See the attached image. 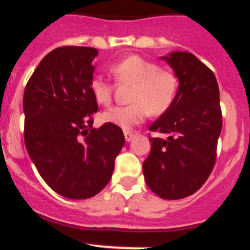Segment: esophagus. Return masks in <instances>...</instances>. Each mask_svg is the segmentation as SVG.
I'll return each mask as SVG.
<instances>
[{"label":"esophagus","mask_w":250,"mask_h":250,"mask_svg":"<svg viewBox=\"0 0 250 250\" xmlns=\"http://www.w3.org/2000/svg\"><path fill=\"white\" fill-rule=\"evenodd\" d=\"M125 141H127V142H130V141H132V139L134 138V134L130 133V132H127V130H125Z\"/></svg>","instance_id":"obj_1"}]
</instances>
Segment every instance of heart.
Segmentation results:
<instances>
[{"mask_svg":"<svg viewBox=\"0 0 250 250\" xmlns=\"http://www.w3.org/2000/svg\"><path fill=\"white\" fill-rule=\"evenodd\" d=\"M117 80L133 84L129 105L113 107L103 112L102 121L122 129H130L149 116L162 114L174 101L178 82L173 73L161 71L152 61L139 56H130L112 67ZM89 92L94 102L109 105L112 102V87L102 76H94L89 82Z\"/></svg>","mask_w":250,"mask_h":250,"instance_id":"obj_1","label":"heart"}]
</instances>
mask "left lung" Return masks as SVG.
I'll return each mask as SVG.
<instances>
[{
  "label": "left lung",
  "instance_id": "1",
  "mask_svg": "<svg viewBox=\"0 0 250 250\" xmlns=\"http://www.w3.org/2000/svg\"><path fill=\"white\" fill-rule=\"evenodd\" d=\"M161 60L179 86L172 105L149 127L164 137H149L143 174L158 197L182 199L197 192L214 167L222 130L219 88L214 73L192 53L174 51Z\"/></svg>",
  "mask_w": 250,
  "mask_h": 250
}]
</instances>
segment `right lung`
Wrapping results in <instances>:
<instances>
[{"instance_id": "add662e5", "label": "right lung", "mask_w": 250, "mask_h": 250, "mask_svg": "<svg viewBox=\"0 0 250 250\" xmlns=\"http://www.w3.org/2000/svg\"><path fill=\"white\" fill-rule=\"evenodd\" d=\"M98 51L60 47L44 56L23 94L24 145L38 173L56 193L87 199L107 186L125 146L120 127L92 128L98 105L89 92ZM90 128H88V127Z\"/></svg>"}]
</instances>
